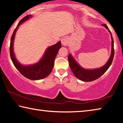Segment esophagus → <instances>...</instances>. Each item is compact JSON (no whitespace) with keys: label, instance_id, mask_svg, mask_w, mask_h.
Wrapping results in <instances>:
<instances>
[{"label":"esophagus","instance_id":"obj_1","mask_svg":"<svg viewBox=\"0 0 123 123\" xmlns=\"http://www.w3.org/2000/svg\"><path fill=\"white\" fill-rule=\"evenodd\" d=\"M68 43H69V39H68V38H67V37H64V38L61 39V43L64 46L68 45Z\"/></svg>","mask_w":123,"mask_h":123}]
</instances>
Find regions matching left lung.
<instances>
[{
    "label": "left lung",
    "mask_w": 123,
    "mask_h": 123,
    "mask_svg": "<svg viewBox=\"0 0 123 123\" xmlns=\"http://www.w3.org/2000/svg\"><path fill=\"white\" fill-rule=\"evenodd\" d=\"M102 25L105 27V28L107 29L111 35L112 39V48H111V54L110 56V59L108 60L107 63L105 65L101 67L100 68H97V69H86L82 68L79 64L77 63L75 60L72 57L71 54H69L68 55V61H69V64L70 69H71L72 72L73 73L74 75L76 78L79 80L83 81L85 82H91L97 79L100 78L101 76L105 73L109 69V68L111 66L112 61H113L114 57V41L112 37L111 32L109 29L106 25L104 24Z\"/></svg>",
    "instance_id": "left-lung-1"
}]
</instances>
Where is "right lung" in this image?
Instances as JSON below:
<instances>
[{
	"instance_id": "obj_1",
	"label": "right lung",
	"mask_w": 123,
	"mask_h": 123,
	"mask_svg": "<svg viewBox=\"0 0 123 123\" xmlns=\"http://www.w3.org/2000/svg\"><path fill=\"white\" fill-rule=\"evenodd\" d=\"M32 16L28 15L20 20L18 23L16 28L12 34L10 46V56L12 62L20 74L25 78L32 80H38L46 78L51 72L54 67V61L59 49L61 48V41L58 42L56 44L49 47L45 50V53L42 59L37 63L31 65H23L16 59L13 51V42L15 34L18 26L23 23L25 22Z\"/></svg>"
}]
</instances>
